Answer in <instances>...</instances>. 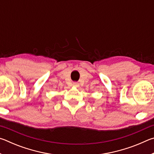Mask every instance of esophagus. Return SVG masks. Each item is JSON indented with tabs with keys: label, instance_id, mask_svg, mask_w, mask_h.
<instances>
[{
	"label": "esophagus",
	"instance_id": "esophagus-1",
	"mask_svg": "<svg viewBox=\"0 0 154 154\" xmlns=\"http://www.w3.org/2000/svg\"><path fill=\"white\" fill-rule=\"evenodd\" d=\"M72 86L75 88H79V83L77 82H73L72 83Z\"/></svg>",
	"mask_w": 154,
	"mask_h": 154
}]
</instances>
